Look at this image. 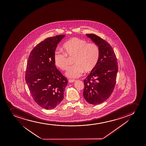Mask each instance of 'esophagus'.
I'll return each mask as SVG.
<instances>
[{
    "mask_svg": "<svg viewBox=\"0 0 146 146\" xmlns=\"http://www.w3.org/2000/svg\"><path fill=\"white\" fill-rule=\"evenodd\" d=\"M75 81H76L75 80H70V79L69 80V82L70 83H73V82H74Z\"/></svg>",
    "mask_w": 146,
    "mask_h": 146,
    "instance_id": "obj_1",
    "label": "esophagus"
}]
</instances>
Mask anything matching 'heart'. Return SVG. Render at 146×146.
Returning <instances> with one entry per match:
<instances>
[{
  "mask_svg": "<svg viewBox=\"0 0 146 146\" xmlns=\"http://www.w3.org/2000/svg\"><path fill=\"white\" fill-rule=\"evenodd\" d=\"M64 53L56 52L54 54L55 66L61 70H67L68 57H74V65L70 67L66 76L70 78L80 77L84 72H91L97 65L99 57V49L96 44L88 43L86 40L73 37L63 44Z\"/></svg>",
  "mask_w": 146,
  "mask_h": 146,
  "instance_id": "b5f03b06",
  "label": "heart"
}]
</instances>
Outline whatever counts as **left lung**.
<instances>
[{
    "label": "left lung",
    "instance_id": "8db88e82",
    "mask_svg": "<svg viewBox=\"0 0 146 146\" xmlns=\"http://www.w3.org/2000/svg\"><path fill=\"white\" fill-rule=\"evenodd\" d=\"M99 49V57L94 69L84 80L83 96L92 105L104 102L114 90L118 72L117 61L112 47L93 34H86Z\"/></svg>",
    "mask_w": 146,
    "mask_h": 146
}]
</instances>
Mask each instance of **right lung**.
<instances>
[{
	"instance_id": "add662e5",
	"label": "right lung",
	"mask_w": 146,
	"mask_h": 146,
	"mask_svg": "<svg viewBox=\"0 0 146 146\" xmlns=\"http://www.w3.org/2000/svg\"><path fill=\"white\" fill-rule=\"evenodd\" d=\"M65 36L46 38L33 49L27 61L25 80L29 91L35 102L46 110L54 109L61 102L68 84L54 62L57 44Z\"/></svg>"
}]
</instances>
